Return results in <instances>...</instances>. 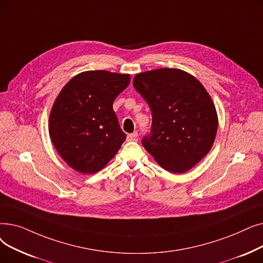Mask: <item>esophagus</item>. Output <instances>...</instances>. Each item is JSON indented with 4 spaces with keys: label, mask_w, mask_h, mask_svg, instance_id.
Returning a JSON list of instances; mask_svg holds the SVG:
<instances>
[{
    "label": "esophagus",
    "mask_w": 263,
    "mask_h": 263,
    "mask_svg": "<svg viewBox=\"0 0 263 263\" xmlns=\"http://www.w3.org/2000/svg\"><path fill=\"white\" fill-rule=\"evenodd\" d=\"M136 138H138V133L134 132V133H130L127 135V141H135Z\"/></svg>",
    "instance_id": "esophagus-1"
}]
</instances>
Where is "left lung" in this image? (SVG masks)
I'll use <instances>...</instances> for the list:
<instances>
[{
    "label": "left lung",
    "mask_w": 263,
    "mask_h": 263,
    "mask_svg": "<svg viewBox=\"0 0 263 263\" xmlns=\"http://www.w3.org/2000/svg\"><path fill=\"white\" fill-rule=\"evenodd\" d=\"M133 86L153 115L144 148L168 172H187L210 152L218 127L208 91L192 75L165 67L135 75Z\"/></svg>",
    "instance_id": "obj_1"
}]
</instances>
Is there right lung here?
<instances>
[{
  "instance_id": "1",
  "label": "right lung",
  "mask_w": 263,
  "mask_h": 263,
  "mask_svg": "<svg viewBox=\"0 0 263 263\" xmlns=\"http://www.w3.org/2000/svg\"><path fill=\"white\" fill-rule=\"evenodd\" d=\"M130 84V75L88 71L76 75L55 99L49 134L57 152L72 168L96 173L117 154L127 135L112 103Z\"/></svg>"
}]
</instances>
